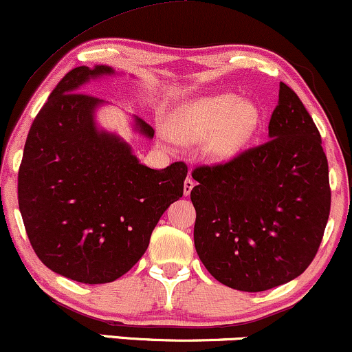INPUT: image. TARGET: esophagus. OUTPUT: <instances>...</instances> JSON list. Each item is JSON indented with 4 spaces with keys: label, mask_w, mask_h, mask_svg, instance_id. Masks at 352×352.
Here are the masks:
<instances>
[{
    "label": "esophagus",
    "mask_w": 352,
    "mask_h": 352,
    "mask_svg": "<svg viewBox=\"0 0 352 352\" xmlns=\"http://www.w3.org/2000/svg\"><path fill=\"white\" fill-rule=\"evenodd\" d=\"M192 188H194V179H192V177H186V181H184V196H189Z\"/></svg>",
    "instance_id": "1"
}]
</instances>
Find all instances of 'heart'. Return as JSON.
Masks as SVG:
<instances>
[{
    "label": "heart",
    "mask_w": 352,
    "mask_h": 352,
    "mask_svg": "<svg viewBox=\"0 0 352 352\" xmlns=\"http://www.w3.org/2000/svg\"><path fill=\"white\" fill-rule=\"evenodd\" d=\"M261 122L253 102L225 93L192 102L176 116L171 130L177 140L196 145L209 136L206 155L212 162H225L245 148Z\"/></svg>",
    "instance_id": "1"
}]
</instances>
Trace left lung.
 <instances>
[{
    "mask_svg": "<svg viewBox=\"0 0 352 352\" xmlns=\"http://www.w3.org/2000/svg\"><path fill=\"white\" fill-rule=\"evenodd\" d=\"M192 177L194 245L217 280L261 292L310 266L331 207L328 160L314 119L287 85H279L266 143L199 166Z\"/></svg>",
    "mask_w": 352,
    "mask_h": 352,
    "instance_id": "obj_1",
    "label": "left lung"
}]
</instances>
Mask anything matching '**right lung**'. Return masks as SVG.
Here are the masks:
<instances>
[{
    "label": "right lung",
    "mask_w": 352,
    "mask_h": 352,
    "mask_svg": "<svg viewBox=\"0 0 352 352\" xmlns=\"http://www.w3.org/2000/svg\"><path fill=\"white\" fill-rule=\"evenodd\" d=\"M106 65L78 67L62 78L25 140L17 201L30 245L47 267L83 284H106L135 266L160 217L183 197L188 166L138 163L129 143L99 130L104 101L78 93ZM135 130H155L135 117Z\"/></svg>",
    "instance_id": "1"
}]
</instances>
